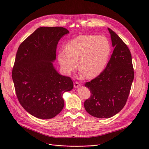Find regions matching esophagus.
<instances>
[{
    "label": "esophagus",
    "mask_w": 149,
    "mask_h": 149,
    "mask_svg": "<svg viewBox=\"0 0 149 149\" xmlns=\"http://www.w3.org/2000/svg\"><path fill=\"white\" fill-rule=\"evenodd\" d=\"M80 86H81V84H79L78 82H75V83H74V87L75 88H78V87H80Z\"/></svg>",
    "instance_id": "obj_1"
}]
</instances>
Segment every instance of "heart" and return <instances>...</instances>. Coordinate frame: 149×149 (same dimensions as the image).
Here are the masks:
<instances>
[{
    "mask_svg": "<svg viewBox=\"0 0 149 149\" xmlns=\"http://www.w3.org/2000/svg\"><path fill=\"white\" fill-rule=\"evenodd\" d=\"M111 53V45L104 36L80 35L68 42L65 52L58 53V61L63 72L70 75L78 66L81 77L93 78L104 69Z\"/></svg>",
    "mask_w": 149,
    "mask_h": 149,
    "instance_id": "b5f03b06",
    "label": "heart"
}]
</instances>
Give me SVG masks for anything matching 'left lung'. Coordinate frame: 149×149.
I'll use <instances>...</instances> for the list:
<instances>
[{"label": "left lung", "instance_id": "8db88e82", "mask_svg": "<svg viewBox=\"0 0 149 149\" xmlns=\"http://www.w3.org/2000/svg\"><path fill=\"white\" fill-rule=\"evenodd\" d=\"M114 48L104 71L85 86L91 96L84 102L86 111L99 118H109L125 105L134 73L131 52L121 38L108 28Z\"/></svg>", "mask_w": 149, "mask_h": 149}]
</instances>
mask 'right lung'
Masks as SVG:
<instances>
[{"label": "right lung", "instance_id": "right-lung-1", "mask_svg": "<svg viewBox=\"0 0 149 149\" xmlns=\"http://www.w3.org/2000/svg\"><path fill=\"white\" fill-rule=\"evenodd\" d=\"M70 32L56 26H42L18 47L12 77L18 99L24 109L42 119H51L63 109V94L74 87L69 77L54 67L60 39Z\"/></svg>", "mask_w": 149, "mask_h": 149}]
</instances>
